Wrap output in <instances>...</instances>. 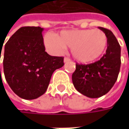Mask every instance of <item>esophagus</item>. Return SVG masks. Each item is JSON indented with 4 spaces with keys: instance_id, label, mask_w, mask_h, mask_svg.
<instances>
[{
    "instance_id": "esophagus-1",
    "label": "esophagus",
    "mask_w": 129,
    "mask_h": 129,
    "mask_svg": "<svg viewBox=\"0 0 129 129\" xmlns=\"http://www.w3.org/2000/svg\"><path fill=\"white\" fill-rule=\"evenodd\" d=\"M70 61H71V60L69 58H68V57H64V59H63L64 63H68V62H70Z\"/></svg>"
}]
</instances>
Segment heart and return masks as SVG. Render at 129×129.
Instances as JSON below:
<instances>
[{"label":"heart","mask_w":129,"mask_h":129,"mask_svg":"<svg viewBox=\"0 0 129 129\" xmlns=\"http://www.w3.org/2000/svg\"><path fill=\"white\" fill-rule=\"evenodd\" d=\"M44 44L55 53H61L66 47H69L76 60L88 63L102 55L107 47L108 38L99 29H75L63 30L57 37L48 33L44 37Z\"/></svg>","instance_id":"b5f03b06"}]
</instances>
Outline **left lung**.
<instances>
[{"instance_id": "8db88e82", "label": "left lung", "mask_w": 129, "mask_h": 129, "mask_svg": "<svg viewBox=\"0 0 129 129\" xmlns=\"http://www.w3.org/2000/svg\"><path fill=\"white\" fill-rule=\"evenodd\" d=\"M108 38L107 50L98 61L87 65L76 64L72 78L74 87L89 98H99L113 87L119 72L121 48L114 34L108 29L99 27Z\"/></svg>"}]
</instances>
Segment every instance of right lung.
Instances as JSON below:
<instances>
[{
    "instance_id": "right-lung-1",
    "label": "right lung",
    "mask_w": 129,
    "mask_h": 129,
    "mask_svg": "<svg viewBox=\"0 0 129 129\" xmlns=\"http://www.w3.org/2000/svg\"><path fill=\"white\" fill-rule=\"evenodd\" d=\"M43 30L40 27H22L4 46L6 81L13 92L24 99H35L43 95L53 72L64 65L63 57L51 56L45 51Z\"/></svg>"
}]
</instances>
